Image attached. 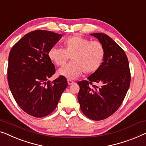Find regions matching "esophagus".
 I'll return each mask as SVG.
<instances>
[{
  "mask_svg": "<svg viewBox=\"0 0 146 146\" xmlns=\"http://www.w3.org/2000/svg\"><path fill=\"white\" fill-rule=\"evenodd\" d=\"M67 82H68V85H71V84H74V81H72V80H70V79L67 80Z\"/></svg>",
  "mask_w": 146,
  "mask_h": 146,
  "instance_id": "esophagus-1",
  "label": "esophagus"
}]
</instances>
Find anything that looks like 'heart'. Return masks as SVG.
<instances>
[{
	"label": "heart",
	"mask_w": 146,
	"mask_h": 146,
	"mask_svg": "<svg viewBox=\"0 0 146 146\" xmlns=\"http://www.w3.org/2000/svg\"><path fill=\"white\" fill-rule=\"evenodd\" d=\"M62 48L51 47L48 57L57 66H62L70 57L72 62L58 70L60 76L71 79L82 73L92 74L102 66L105 56V48L99 41H90L80 35H73L64 39Z\"/></svg>",
	"instance_id": "obj_1"
}]
</instances>
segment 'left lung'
Here are the masks:
<instances>
[{
    "label": "left lung",
    "mask_w": 146,
    "mask_h": 146,
    "mask_svg": "<svg viewBox=\"0 0 146 146\" xmlns=\"http://www.w3.org/2000/svg\"><path fill=\"white\" fill-rule=\"evenodd\" d=\"M90 35L98 38L104 46L105 56L98 71L90 75L88 80L78 82V99L86 117L101 120L111 116L121 105L130 87L131 76L124 50L106 34Z\"/></svg>",
    "instance_id": "8db88e82"
}]
</instances>
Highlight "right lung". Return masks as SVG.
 Masks as SVG:
<instances>
[{"mask_svg": "<svg viewBox=\"0 0 146 146\" xmlns=\"http://www.w3.org/2000/svg\"><path fill=\"white\" fill-rule=\"evenodd\" d=\"M61 37L52 31H33L19 40L10 52L8 86L19 107L33 117L51 113L68 86L63 76L52 82L48 80L56 71L48 51Z\"/></svg>", "mask_w": 146, "mask_h": 146, "instance_id": "add662e5", "label": "right lung"}]
</instances>
